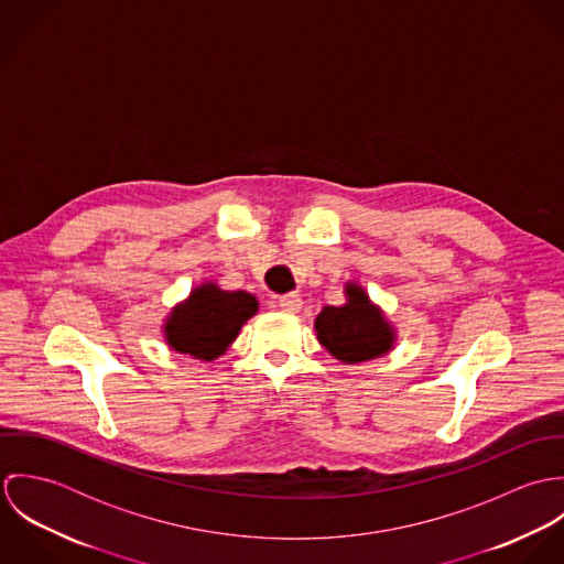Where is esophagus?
<instances>
[{"label": "esophagus", "instance_id": "34e87169", "mask_svg": "<svg viewBox=\"0 0 564 564\" xmlns=\"http://www.w3.org/2000/svg\"><path fill=\"white\" fill-rule=\"evenodd\" d=\"M278 306H280L284 313L295 315V313L302 311V297H300V295H282V297L278 300Z\"/></svg>", "mask_w": 564, "mask_h": 564}]
</instances>
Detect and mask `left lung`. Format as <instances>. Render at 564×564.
Segmentation results:
<instances>
[{
    "label": "left lung",
    "instance_id": "1",
    "mask_svg": "<svg viewBox=\"0 0 564 564\" xmlns=\"http://www.w3.org/2000/svg\"><path fill=\"white\" fill-rule=\"evenodd\" d=\"M347 302L325 306L315 319L317 338L340 362L373 360L393 349L395 327L356 282L345 284Z\"/></svg>",
    "mask_w": 564,
    "mask_h": 564
}]
</instances>
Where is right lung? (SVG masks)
Segmentation results:
<instances>
[{
	"mask_svg": "<svg viewBox=\"0 0 564 564\" xmlns=\"http://www.w3.org/2000/svg\"><path fill=\"white\" fill-rule=\"evenodd\" d=\"M258 313V300L245 291H221L206 282L191 291L164 323V340L171 349L199 360H215L239 336L242 323Z\"/></svg>",
	"mask_w": 564,
	"mask_h": 564,
	"instance_id": "add662e5",
	"label": "right lung"
}]
</instances>
